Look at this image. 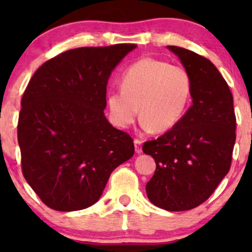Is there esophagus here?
<instances>
[{"instance_id":"esophagus-1","label":"esophagus","mask_w":252,"mask_h":252,"mask_svg":"<svg viewBox=\"0 0 252 252\" xmlns=\"http://www.w3.org/2000/svg\"><path fill=\"white\" fill-rule=\"evenodd\" d=\"M134 147H135V153L141 154L142 153V141L135 139L134 140Z\"/></svg>"}]
</instances>
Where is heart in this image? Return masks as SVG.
<instances>
[{
    "label": "heart",
    "mask_w": 252,
    "mask_h": 252,
    "mask_svg": "<svg viewBox=\"0 0 252 252\" xmlns=\"http://www.w3.org/2000/svg\"><path fill=\"white\" fill-rule=\"evenodd\" d=\"M120 87L106 96L113 125L126 128L140 113L144 130L163 133L184 117L190 101L191 79L184 67L146 57L126 68Z\"/></svg>",
    "instance_id": "heart-1"
}]
</instances>
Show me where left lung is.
<instances>
[{
	"label": "left lung",
	"mask_w": 252,
	"mask_h": 252,
	"mask_svg": "<svg viewBox=\"0 0 252 252\" xmlns=\"http://www.w3.org/2000/svg\"><path fill=\"white\" fill-rule=\"evenodd\" d=\"M191 79L192 105L180 122L143 153L156 161L146 186L149 201L167 211H187L208 199L228 173L236 118L228 85L208 58L168 46Z\"/></svg>",
	"instance_id": "1"
}]
</instances>
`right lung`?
<instances>
[{
    "label": "right lung",
    "mask_w": 252,
    "mask_h": 252,
    "mask_svg": "<svg viewBox=\"0 0 252 252\" xmlns=\"http://www.w3.org/2000/svg\"><path fill=\"white\" fill-rule=\"evenodd\" d=\"M136 44L64 51L37 68L24 92L18 143L24 178L47 206L96 203L110 174L134 155L129 134L106 120L110 74Z\"/></svg>",
    "instance_id": "right-lung-1"
}]
</instances>
